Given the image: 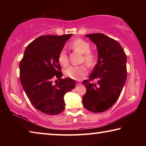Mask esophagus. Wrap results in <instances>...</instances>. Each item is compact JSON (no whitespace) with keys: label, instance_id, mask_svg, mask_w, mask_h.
I'll return each instance as SVG.
<instances>
[{"label":"esophagus","instance_id":"1","mask_svg":"<svg viewBox=\"0 0 146 146\" xmlns=\"http://www.w3.org/2000/svg\"><path fill=\"white\" fill-rule=\"evenodd\" d=\"M80 84H81V82H79V81H76V84L77 85V86L80 85Z\"/></svg>","mask_w":146,"mask_h":146}]
</instances>
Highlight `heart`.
Instances as JSON below:
<instances>
[{
	"label": "heart",
	"mask_w": 146,
	"mask_h": 146,
	"mask_svg": "<svg viewBox=\"0 0 146 146\" xmlns=\"http://www.w3.org/2000/svg\"><path fill=\"white\" fill-rule=\"evenodd\" d=\"M71 48L76 51L83 54V60L89 66H93L97 61V55L91 51V46L87 41L82 38H76L71 42L70 44ZM58 62L62 66H66L69 64V58L67 52L64 49L60 51L58 56ZM66 76L75 80H80L87 75L88 69L86 66H70L65 71Z\"/></svg>",
	"instance_id": "obj_1"
}]
</instances>
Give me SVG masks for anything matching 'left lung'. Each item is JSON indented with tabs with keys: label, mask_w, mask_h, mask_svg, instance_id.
Segmentation results:
<instances>
[{
	"label": "left lung",
	"mask_w": 146,
	"mask_h": 146,
	"mask_svg": "<svg viewBox=\"0 0 146 146\" xmlns=\"http://www.w3.org/2000/svg\"><path fill=\"white\" fill-rule=\"evenodd\" d=\"M96 44L98 60L88 80L83 81L86 93L84 107L93 113H102L115 104L127 78V56L119 42L102 33L86 35ZM98 82H90L93 80Z\"/></svg>",
	"instance_id": "8db88e82"
}]
</instances>
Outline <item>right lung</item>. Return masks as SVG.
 <instances>
[{"mask_svg":"<svg viewBox=\"0 0 146 146\" xmlns=\"http://www.w3.org/2000/svg\"><path fill=\"white\" fill-rule=\"evenodd\" d=\"M72 34L42 35L26 47L20 62V81L31 104L46 114L53 115L65 108V94L75 88V80L62 78L58 60L60 51ZM60 80L53 86L52 78Z\"/></svg>","mask_w":146,"mask_h":146,"instance_id":"1","label":"right lung"}]
</instances>
